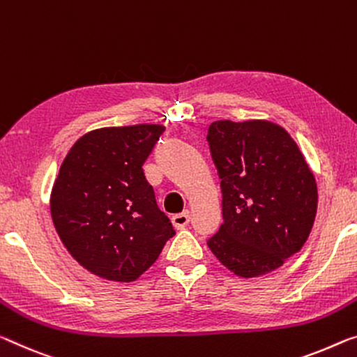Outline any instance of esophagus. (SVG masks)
I'll return each mask as SVG.
<instances>
[{
	"label": "esophagus",
	"instance_id": "esophagus-1",
	"mask_svg": "<svg viewBox=\"0 0 357 357\" xmlns=\"http://www.w3.org/2000/svg\"><path fill=\"white\" fill-rule=\"evenodd\" d=\"M188 223H190V212L188 211L177 213V215L172 217V225L175 227V229H183Z\"/></svg>",
	"mask_w": 357,
	"mask_h": 357
}]
</instances>
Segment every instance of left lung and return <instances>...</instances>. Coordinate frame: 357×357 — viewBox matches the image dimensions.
Wrapping results in <instances>:
<instances>
[{
  "label": "left lung",
  "mask_w": 357,
  "mask_h": 357,
  "mask_svg": "<svg viewBox=\"0 0 357 357\" xmlns=\"http://www.w3.org/2000/svg\"><path fill=\"white\" fill-rule=\"evenodd\" d=\"M207 142L223 212L207 245L236 276L278 270L303 248L316 218V178L303 153L286 129L265 119L215 121Z\"/></svg>",
  "instance_id": "1"
}]
</instances>
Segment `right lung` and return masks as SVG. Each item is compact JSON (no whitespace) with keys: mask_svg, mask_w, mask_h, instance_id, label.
Wrapping results in <instances>:
<instances>
[{"mask_svg":"<svg viewBox=\"0 0 357 357\" xmlns=\"http://www.w3.org/2000/svg\"><path fill=\"white\" fill-rule=\"evenodd\" d=\"M160 124L91 130L75 142L51 193V217L70 255L98 278L132 282L175 234L144 166Z\"/></svg>","mask_w":357,"mask_h":357,"instance_id":"1","label":"right lung"}]
</instances>
